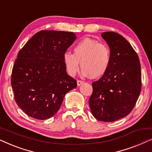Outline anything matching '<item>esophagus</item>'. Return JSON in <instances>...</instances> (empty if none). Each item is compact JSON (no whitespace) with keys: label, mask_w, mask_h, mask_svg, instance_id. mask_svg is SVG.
<instances>
[{"label":"esophagus","mask_w":152,"mask_h":152,"mask_svg":"<svg viewBox=\"0 0 152 152\" xmlns=\"http://www.w3.org/2000/svg\"><path fill=\"white\" fill-rule=\"evenodd\" d=\"M83 83H84V82L83 81H81V80H77V86H80V85H82Z\"/></svg>","instance_id":"obj_1"}]
</instances>
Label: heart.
Listing matches in <instances>:
<instances>
[{"label": "heart", "instance_id": "1", "mask_svg": "<svg viewBox=\"0 0 152 152\" xmlns=\"http://www.w3.org/2000/svg\"><path fill=\"white\" fill-rule=\"evenodd\" d=\"M111 60V50L107 45L88 38L77 43L73 54L66 52L64 55V65L70 76L78 72L81 62L83 75L93 79L100 77L107 72Z\"/></svg>", "mask_w": 152, "mask_h": 152}]
</instances>
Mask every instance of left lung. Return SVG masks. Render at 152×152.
I'll use <instances>...</instances> for the list:
<instances>
[{
  "instance_id": "8db88e82",
  "label": "left lung",
  "mask_w": 152,
  "mask_h": 152,
  "mask_svg": "<svg viewBox=\"0 0 152 152\" xmlns=\"http://www.w3.org/2000/svg\"><path fill=\"white\" fill-rule=\"evenodd\" d=\"M102 37L109 45L111 60L107 72L92 83L89 106L97 120L113 122L126 117L134 109L141 91L139 57L123 37L106 32Z\"/></svg>"
}]
</instances>
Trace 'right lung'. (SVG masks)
Returning a JSON list of instances; mask_svg holds the SVG:
<instances>
[{
    "mask_svg": "<svg viewBox=\"0 0 152 152\" xmlns=\"http://www.w3.org/2000/svg\"><path fill=\"white\" fill-rule=\"evenodd\" d=\"M73 32L42 30L18 52L11 84L17 105L37 120L53 117L66 93L77 86L68 75L64 55L75 41Z\"/></svg>",
    "mask_w": 152,
    "mask_h": 152,
    "instance_id": "obj_1",
    "label": "right lung"
}]
</instances>
